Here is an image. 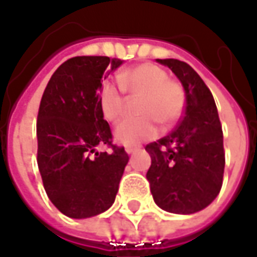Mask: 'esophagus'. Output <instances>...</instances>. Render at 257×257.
I'll use <instances>...</instances> for the list:
<instances>
[{
  "label": "esophagus",
  "instance_id": "1",
  "mask_svg": "<svg viewBox=\"0 0 257 257\" xmlns=\"http://www.w3.org/2000/svg\"><path fill=\"white\" fill-rule=\"evenodd\" d=\"M137 150H139L137 146H125V153L127 154H132L134 152H137Z\"/></svg>",
  "mask_w": 257,
  "mask_h": 257
}]
</instances>
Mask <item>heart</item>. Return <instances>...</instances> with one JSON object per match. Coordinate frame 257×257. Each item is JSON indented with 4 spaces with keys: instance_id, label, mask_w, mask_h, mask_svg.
<instances>
[{
    "instance_id": "1",
    "label": "heart",
    "mask_w": 257,
    "mask_h": 257,
    "mask_svg": "<svg viewBox=\"0 0 257 257\" xmlns=\"http://www.w3.org/2000/svg\"><path fill=\"white\" fill-rule=\"evenodd\" d=\"M120 84L137 103L139 117L128 118L115 128V139L123 144H136L157 134V123L170 127L182 117L186 94L182 84L169 80V74L159 65L144 63L128 68L118 75ZM98 104L103 117L110 123H118L125 114L127 100L121 90L105 81L100 87Z\"/></svg>"
}]
</instances>
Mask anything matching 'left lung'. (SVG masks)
I'll return each mask as SVG.
<instances>
[{"label":"left lung","instance_id":"left-lung-1","mask_svg":"<svg viewBox=\"0 0 257 257\" xmlns=\"http://www.w3.org/2000/svg\"><path fill=\"white\" fill-rule=\"evenodd\" d=\"M180 80L186 93L184 117L169 136L147 144V172L156 204L166 212L203 210L222 189L224 172L222 124L207 85L180 60H157Z\"/></svg>","mask_w":257,"mask_h":257}]
</instances>
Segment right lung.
Here are the masks:
<instances>
[{
    "label": "right lung",
    "instance_id": "right-lung-1",
    "mask_svg": "<svg viewBox=\"0 0 257 257\" xmlns=\"http://www.w3.org/2000/svg\"><path fill=\"white\" fill-rule=\"evenodd\" d=\"M121 60L83 55L67 60L51 75L37 117V163L45 193L60 212L85 219L111 207L128 154L114 146L98 104L105 71ZM108 71V73H110ZM112 147L98 154V145Z\"/></svg>",
    "mask_w": 257,
    "mask_h": 257
}]
</instances>
